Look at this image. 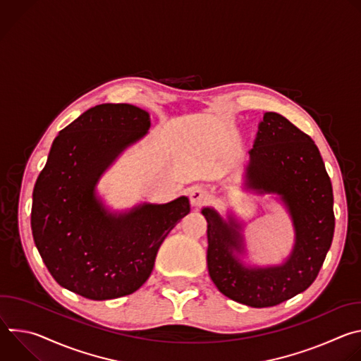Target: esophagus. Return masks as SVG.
<instances>
[{
    "label": "esophagus",
    "instance_id": "34e87169",
    "mask_svg": "<svg viewBox=\"0 0 361 361\" xmlns=\"http://www.w3.org/2000/svg\"><path fill=\"white\" fill-rule=\"evenodd\" d=\"M210 200V192L209 190H205L204 187H192L190 191V202L194 205V207H201L202 204H205Z\"/></svg>",
    "mask_w": 361,
    "mask_h": 361
}]
</instances>
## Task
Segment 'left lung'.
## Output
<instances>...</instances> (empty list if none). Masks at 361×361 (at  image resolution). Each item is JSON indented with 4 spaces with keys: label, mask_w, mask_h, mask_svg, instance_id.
Masks as SVG:
<instances>
[{
    "label": "left lung",
    "mask_w": 361,
    "mask_h": 361,
    "mask_svg": "<svg viewBox=\"0 0 361 361\" xmlns=\"http://www.w3.org/2000/svg\"><path fill=\"white\" fill-rule=\"evenodd\" d=\"M245 178L252 190L281 195L294 221L295 245L283 266L245 269L233 257V250L243 247L240 227L204 209L209 274L228 298L255 308L273 307L310 287L324 263L334 234L331 181L310 135L277 113L264 114Z\"/></svg>",
    "instance_id": "1"
}]
</instances>
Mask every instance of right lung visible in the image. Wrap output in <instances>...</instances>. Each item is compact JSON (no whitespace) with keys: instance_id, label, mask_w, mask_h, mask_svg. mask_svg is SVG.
I'll return each mask as SVG.
<instances>
[{"instance_id":"add662e5","label":"right lung","mask_w":361,"mask_h":361,"mask_svg":"<svg viewBox=\"0 0 361 361\" xmlns=\"http://www.w3.org/2000/svg\"><path fill=\"white\" fill-rule=\"evenodd\" d=\"M149 128L147 111L130 104H99L60 131L39 173L31 209L35 245L51 276L90 300L138 290L157 251L190 213L187 197L109 214L94 194L97 180Z\"/></svg>"}]
</instances>
